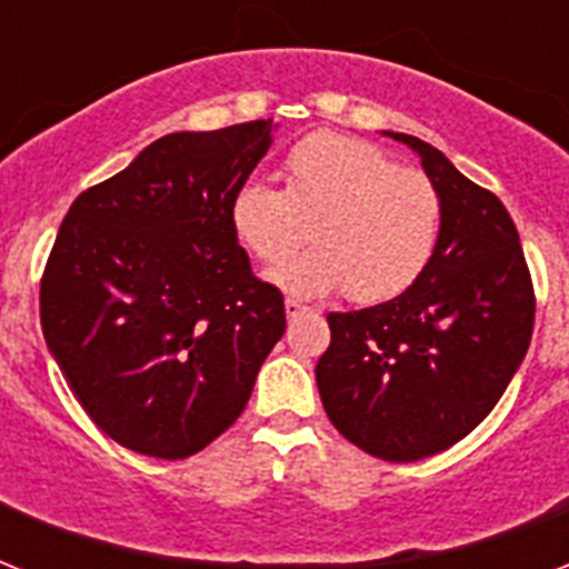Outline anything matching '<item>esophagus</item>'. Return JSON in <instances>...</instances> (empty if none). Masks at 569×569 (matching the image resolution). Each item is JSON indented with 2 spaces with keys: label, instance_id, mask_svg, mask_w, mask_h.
Instances as JSON below:
<instances>
[{
  "label": "esophagus",
  "instance_id": "esophagus-1",
  "mask_svg": "<svg viewBox=\"0 0 569 569\" xmlns=\"http://www.w3.org/2000/svg\"><path fill=\"white\" fill-rule=\"evenodd\" d=\"M301 312H310V307H303V303L295 301V298H286V316H289V319L301 316Z\"/></svg>",
  "mask_w": 569,
  "mask_h": 569
}]
</instances>
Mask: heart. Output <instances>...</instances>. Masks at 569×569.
<instances>
[{"label": "heart", "mask_w": 569, "mask_h": 569, "mask_svg": "<svg viewBox=\"0 0 569 569\" xmlns=\"http://www.w3.org/2000/svg\"><path fill=\"white\" fill-rule=\"evenodd\" d=\"M230 230L266 266L316 239V248L268 271V283L295 298L348 289L351 301L380 303L431 262L442 197L431 177L398 168L369 141L316 132L286 156L283 191L248 182L232 194Z\"/></svg>", "instance_id": "1"}]
</instances>
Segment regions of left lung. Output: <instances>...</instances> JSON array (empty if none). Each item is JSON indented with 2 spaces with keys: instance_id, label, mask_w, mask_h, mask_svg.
I'll list each match as a JSON object with an SVG mask.
<instances>
[{
  "instance_id": "8db88e82",
  "label": "left lung",
  "mask_w": 569,
  "mask_h": 569,
  "mask_svg": "<svg viewBox=\"0 0 569 569\" xmlns=\"http://www.w3.org/2000/svg\"><path fill=\"white\" fill-rule=\"evenodd\" d=\"M387 136L422 159L440 191V241L398 298L330 312L316 383L346 440L410 463L463 440L502 398L529 351L535 289L502 200L437 147L405 132Z\"/></svg>"
}]
</instances>
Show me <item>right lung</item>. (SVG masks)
<instances>
[{
  "label": "right lung",
  "instance_id": "right-lung-1",
  "mask_svg": "<svg viewBox=\"0 0 569 569\" xmlns=\"http://www.w3.org/2000/svg\"><path fill=\"white\" fill-rule=\"evenodd\" d=\"M271 132L268 118L159 138L61 221L43 339L84 413L138 455L182 460L221 437L283 337V295L230 230Z\"/></svg>",
  "mask_w": 569,
  "mask_h": 569
}]
</instances>
